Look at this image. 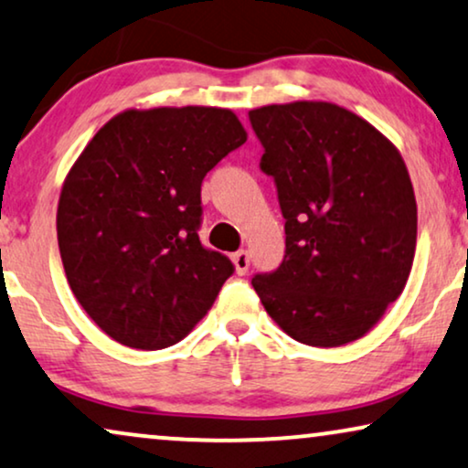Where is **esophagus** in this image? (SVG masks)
<instances>
[{
  "instance_id": "34e87169",
  "label": "esophagus",
  "mask_w": 468,
  "mask_h": 468,
  "mask_svg": "<svg viewBox=\"0 0 468 468\" xmlns=\"http://www.w3.org/2000/svg\"><path fill=\"white\" fill-rule=\"evenodd\" d=\"M233 263H235V270H238L239 276H244V273L248 271V267H250V254H248L246 250H239L233 254Z\"/></svg>"
}]
</instances>
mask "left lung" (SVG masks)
<instances>
[{
    "label": "left lung",
    "instance_id": "1",
    "mask_svg": "<svg viewBox=\"0 0 468 468\" xmlns=\"http://www.w3.org/2000/svg\"><path fill=\"white\" fill-rule=\"evenodd\" d=\"M273 177L286 250L252 286L291 338L340 346L368 334L407 284L417 203L407 165L375 126L329 102L248 113Z\"/></svg>",
    "mask_w": 468,
    "mask_h": 468
}]
</instances>
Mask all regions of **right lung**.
I'll list each match as a JSON object with an SVG mask.
<instances>
[{"label": "right lung", "instance_id": "right-lung-1", "mask_svg": "<svg viewBox=\"0 0 468 468\" xmlns=\"http://www.w3.org/2000/svg\"><path fill=\"white\" fill-rule=\"evenodd\" d=\"M244 143L229 109H130L74 162L58 207L61 263L85 313L120 345H176L235 271L198 239L201 184Z\"/></svg>", "mask_w": 468, "mask_h": 468}]
</instances>
